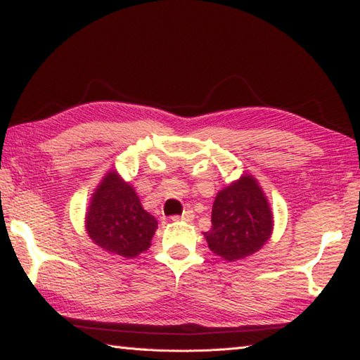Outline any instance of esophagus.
<instances>
[{"label": "esophagus", "instance_id": "1", "mask_svg": "<svg viewBox=\"0 0 360 360\" xmlns=\"http://www.w3.org/2000/svg\"><path fill=\"white\" fill-rule=\"evenodd\" d=\"M193 218H195L193 210H186L184 213H182V215H176L172 219L173 221H187V223H190V221H193Z\"/></svg>", "mask_w": 360, "mask_h": 360}]
</instances>
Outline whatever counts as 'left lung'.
Here are the masks:
<instances>
[{"label": "left lung", "mask_w": 360, "mask_h": 360, "mask_svg": "<svg viewBox=\"0 0 360 360\" xmlns=\"http://www.w3.org/2000/svg\"><path fill=\"white\" fill-rule=\"evenodd\" d=\"M272 232V213L266 196L252 176L244 174L217 195L212 227L204 236L209 248L227 262L262 249Z\"/></svg>", "instance_id": "1"}]
</instances>
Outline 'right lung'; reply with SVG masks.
I'll use <instances>...</instances> for the list:
<instances>
[{"mask_svg":"<svg viewBox=\"0 0 360 360\" xmlns=\"http://www.w3.org/2000/svg\"><path fill=\"white\" fill-rule=\"evenodd\" d=\"M156 229V218L143 210L134 188L117 173L106 174L86 215L91 240L112 255L131 258L147 250Z\"/></svg>","mask_w":360,"mask_h":360,"instance_id":"add662e5","label":"right lung"}]
</instances>
